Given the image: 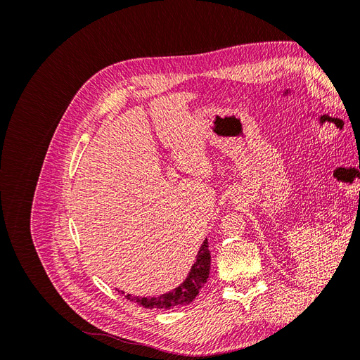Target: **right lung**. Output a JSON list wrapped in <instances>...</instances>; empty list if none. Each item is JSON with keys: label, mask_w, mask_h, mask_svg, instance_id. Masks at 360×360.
Here are the masks:
<instances>
[{"label": "right lung", "mask_w": 360, "mask_h": 360, "mask_svg": "<svg viewBox=\"0 0 360 360\" xmlns=\"http://www.w3.org/2000/svg\"><path fill=\"white\" fill-rule=\"evenodd\" d=\"M210 249L207 238H204L202 245L198 249L197 259L191 267V271L188 274L186 279H184L181 284L165 294H160L158 297H134L130 294H126V297L130 302L138 303L139 307L148 308V309H169V308H177L184 307V304H189L195 297L198 296L200 290L209 279L210 274ZM123 292V291H122Z\"/></svg>", "instance_id": "obj_1"}]
</instances>
